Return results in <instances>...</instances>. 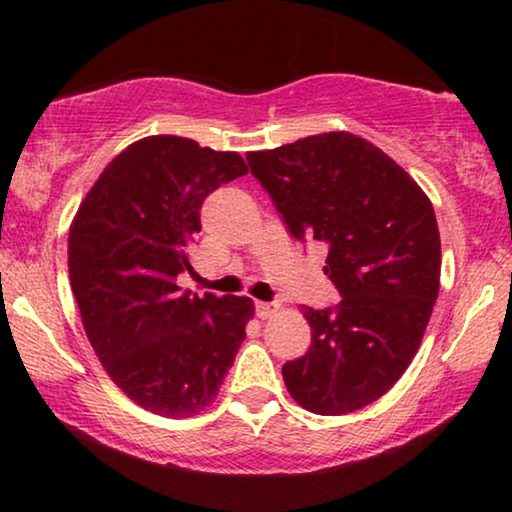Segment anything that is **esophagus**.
<instances>
[{"label": "esophagus", "instance_id": "esophagus-1", "mask_svg": "<svg viewBox=\"0 0 512 512\" xmlns=\"http://www.w3.org/2000/svg\"><path fill=\"white\" fill-rule=\"evenodd\" d=\"M277 310H279L277 303H263V300H256V317L258 319H270Z\"/></svg>", "mask_w": 512, "mask_h": 512}]
</instances>
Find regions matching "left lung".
Returning <instances> with one entry per match:
<instances>
[{"mask_svg":"<svg viewBox=\"0 0 512 512\" xmlns=\"http://www.w3.org/2000/svg\"><path fill=\"white\" fill-rule=\"evenodd\" d=\"M249 170L300 242L328 247L335 307H305L312 345L286 361V389L314 415L377 401L417 354L440 282L431 200L387 153L349 132L256 151Z\"/></svg>","mask_w":512,"mask_h":512,"instance_id":"left-lung-1","label":"left lung"}]
</instances>
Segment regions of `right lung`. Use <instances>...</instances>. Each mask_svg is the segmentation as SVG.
<instances>
[{"label": "right lung", "mask_w": 512, "mask_h": 512, "mask_svg": "<svg viewBox=\"0 0 512 512\" xmlns=\"http://www.w3.org/2000/svg\"><path fill=\"white\" fill-rule=\"evenodd\" d=\"M247 174L240 153L174 135L139 139L104 167L69 228V279L111 380L160 417L219 394L254 317L247 296L181 291L209 193Z\"/></svg>", "instance_id": "add662e5"}]
</instances>
